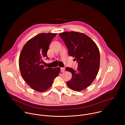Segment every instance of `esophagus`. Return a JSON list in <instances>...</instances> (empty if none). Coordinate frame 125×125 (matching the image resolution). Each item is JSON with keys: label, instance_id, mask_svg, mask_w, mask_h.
Masks as SVG:
<instances>
[{"label": "esophagus", "instance_id": "esophagus-1", "mask_svg": "<svg viewBox=\"0 0 125 125\" xmlns=\"http://www.w3.org/2000/svg\"><path fill=\"white\" fill-rule=\"evenodd\" d=\"M65 70V69L64 68H61V71L62 72H64Z\"/></svg>", "mask_w": 125, "mask_h": 125}]
</instances>
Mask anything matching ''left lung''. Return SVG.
I'll return each instance as SVG.
<instances>
[{
	"mask_svg": "<svg viewBox=\"0 0 125 125\" xmlns=\"http://www.w3.org/2000/svg\"><path fill=\"white\" fill-rule=\"evenodd\" d=\"M68 49L69 54L78 63L77 70L66 67L72 74L67 82L71 89L80 92L95 79L99 68L100 53L96 43L87 35L76 31H65L59 33Z\"/></svg>",
	"mask_w": 125,
	"mask_h": 125,
	"instance_id": "obj_1",
	"label": "left lung"
}]
</instances>
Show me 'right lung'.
Listing matches in <instances>:
<instances>
[{
    "label": "right lung",
    "instance_id": "obj_1",
    "mask_svg": "<svg viewBox=\"0 0 125 125\" xmlns=\"http://www.w3.org/2000/svg\"><path fill=\"white\" fill-rule=\"evenodd\" d=\"M42 33L29 40L20 54L19 65L21 75L29 86L39 92L49 89L58 76L60 68H45L42 59L46 58L49 46L56 35Z\"/></svg>",
    "mask_w": 125,
    "mask_h": 125
}]
</instances>
